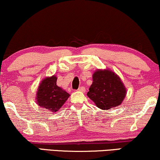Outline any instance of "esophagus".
<instances>
[{
  "label": "esophagus",
  "instance_id": "1",
  "mask_svg": "<svg viewBox=\"0 0 160 160\" xmlns=\"http://www.w3.org/2000/svg\"><path fill=\"white\" fill-rule=\"evenodd\" d=\"M78 90L79 91V92H86V88H85L83 86L80 87V88H79Z\"/></svg>",
  "mask_w": 160,
  "mask_h": 160
}]
</instances>
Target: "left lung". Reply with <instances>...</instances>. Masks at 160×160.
I'll return each instance as SVG.
<instances>
[{"label": "left lung", "instance_id": "1", "mask_svg": "<svg viewBox=\"0 0 160 160\" xmlns=\"http://www.w3.org/2000/svg\"><path fill=\"white\" fill-rule=\"evenodd\" d=\"M87 95L99 108L108 110L122 103L126 88L114 72L98 69L93 74V82Z\"/></svg>", "mask_w": 160, "mask_h": 160}]
</instances>
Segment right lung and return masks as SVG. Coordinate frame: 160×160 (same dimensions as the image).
<instances>
[{
    "instance_id": "add662e5",
    "label": "right lung",
    "mask_w": 160,
    "mask_h": 160,
    "mask_svg": "<svg viewBox=\"0 0 160 160\" xmlns=\"http://www.w3.org/2000/svg\"><path fill=\"white\" fill-rule=\"evenodd\" d=\"M57 79L55 75L43 79L38 87L36 97L38 106L54 113L62 108L70 96L66 91L57 86Z\"/></svg>"
}]
</instances>
